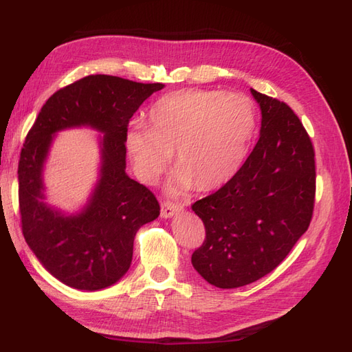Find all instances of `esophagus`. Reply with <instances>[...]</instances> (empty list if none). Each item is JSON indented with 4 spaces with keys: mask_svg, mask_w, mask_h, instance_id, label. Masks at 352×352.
Listing matches in <instances>:
<instances>
[{
    "mask_svg": "<svg viewBox=\"0 0 352 352\" xmlns=\"http://www.w3.org/2000/svg\"><path fill=\"white\" fill-rule=\"evenodd\" d=\"M182 211V206L179 204H173V202H163L162 204V217L163 219H170L173 217L177 212Z\"/></svg>",
    "mask_w": 352,
    "mask_h": 352,
    "instance_id": "obj_1",
    "label": "esophagus"
}]
</instances>
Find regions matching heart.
I'll return each instance as SVG.
<instances>
[{
	"mask_svg": "<svg viewBox=\"0 0 352 352\" xmlns=\"http://www.w3.org/2000/svg\"><path fill=\"white\" fill-rule=\"evenodd\" d=\"M150 124L136 123L126 132L127 151L144 182H157L175 151L177 172L168 192L182 195L194 185L208 192L226 185L247 162L257 110L242 94L179 91L153 105Z\"/></svg>",
	"mask_w": 352,
	"mask_h": 352,
	"instance_id": "heart-1",
	"label": "heart"
}]
</instances>
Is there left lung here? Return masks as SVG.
Listing matches in <instances>:
<instances>
[{"instance_id":"1","label":"left lung","mask_w":352,"mask_h":352,"mask_svg":"<svg viewBox=\"0 0 352 352\" xmlns=\"http://www.w3.org/2000/svg\"><path fill=\"white\" fill-rule=\"evenodd\" d=\"M251 94L261 110L257 145L235 177L192 206L206 241L190 261L221 289L252 283L278 267L310 226L314 208L310 136L285 102Z\"/></svg>"}]
</instances>
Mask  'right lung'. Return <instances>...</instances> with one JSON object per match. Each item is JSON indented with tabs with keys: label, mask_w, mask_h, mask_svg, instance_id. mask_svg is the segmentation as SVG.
<instances>
[{
	"label": "right lung",
	"mask_w": 352,
	"mask_h": 352,
	"mask_svg": "<svg viewBox=\"0 0 352 352\" xmlns=\"http://www.w3.org/2000/svg\"><path fill=\"white\" fill-rule=\"evenodd\" d=\"M163 88L91 74L51 95L26 136L17 170L23 236L45 270L74 289L119 282L131 267L136 232L160 216L154 194L126 173V132L133 113ZM73 126L103 133L100 173L87 204L66 213L45 202L43 166L55 135Z\"/></svg>",
	"instance_id": "obj_1"
}]
</instances>
